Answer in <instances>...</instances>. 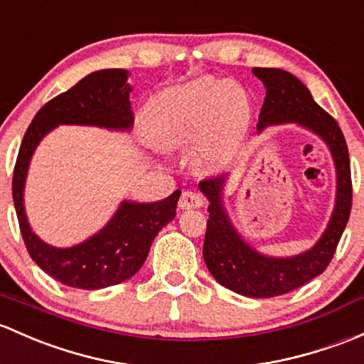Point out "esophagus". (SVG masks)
<instances>
[{"label": "esophagus", "mask_w": 364, "mask_h": 364, "mask_svg": "<svg viewBox=\"0 0 364 364\" xmlns=\"http://www.w3.org/2000/svg\"><path fill=\"white\" fill-rule=\"evenodd\" d=\"M179 208L181 209H193V208H200L204 204V198H202L200 193L192 192V190H186V192L181 193L179 197Z\"/></svg>", "instance_id": "34e87169"}]
</instances>
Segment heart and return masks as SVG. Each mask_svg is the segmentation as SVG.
Here are the masks:
<instances>
[{"label": "heart", "mask_w": 364, "mask_h": 364, "mask_svg": "<svg viewBox=\"0 0 364 364\" xmlns=\"http://www.w3.org/2000/svg\"><path fill=\"white\" fill-rule=\"evenodd\" d=\"M250 99L242 87L218 80H197L160 92L148 102L151 136L166 148L198 143L205 166L225 164L239 148L250 124Z\"/></svg>", "instance_id": "1"}]
</instances>
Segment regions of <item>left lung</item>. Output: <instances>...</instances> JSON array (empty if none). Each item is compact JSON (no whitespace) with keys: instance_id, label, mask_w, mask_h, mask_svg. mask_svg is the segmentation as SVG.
I'll return each mask as SVG.
<instances>
[{"instance_id":"left-lung-1","label":"left lung","mask_w":364,"mask_h":364,"mask_svg":"<svg viewBox=\"0 0 364 364\" xmlns=\"http://www.w3.org/2000/svg\"><path fill=\"white\" fill-rule=\"evenodd\" d=\"M267 89L258 118V131L272 124L296 122L323 137L336 166V204L333 216L319 242L293 258H269L247 246L221 205L225 176L198 183L209 198V220L204 239V259L218 282L251 298H272L307 284L323 274L333 258L353 208V179L346 137L330 113L312 99L307 87L291 73L275 68H252Z\"/></svg>"}]
</instances>
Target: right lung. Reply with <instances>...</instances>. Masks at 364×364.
<instances>
[{
    "label": "right lung",
    "mask_w": 364,
    "mask_h": 364,
    "mask_svg": "<svg viewBox=\"0 0 364 364\" xmlns=\"http://www.w3.org/2000/svg\"><path fill=\"white\" fill-rule=\"evenodd\" d=\"M129 92L127 71L90 73L36 113L24 134L15 162L11 193L29 256L50 277L71 288L101 289L127 281L143 267L156 233L176 216L179 190L151 204L124 202L101 232L68 250L48 246L29 228L22 193L31 155L41 137L59 124L129 129L134 122Z\"/></svg>",
    "instance_id": "1"
}]
</instances>
